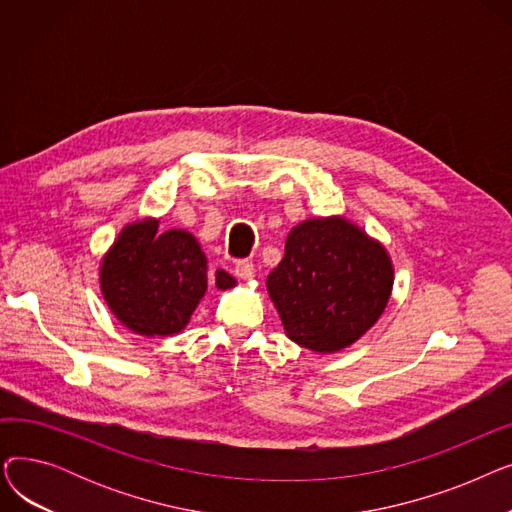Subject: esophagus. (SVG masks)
<instances>
[{
  "label": "esophagus",
  "instance_id": "esophagus-1",
  "mask_svg": "<svg viewBox=\"0 0 512 512\" xmlns=\"http://www.w3.org/2000/svg\"><path fill=\"white\" fill-rule=\"evenodd\" d=\"M234 274L240 280H253L255 278V265H253V261H249V259L238 261L236 267H234Z\"/></svg>",
  "mask_w": 512,
  "mask_h": 512
}]
</instances>
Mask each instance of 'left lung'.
Instances as JSON below:
<instances>
[{
    "instance_id": "obj_1",
    "label": "left lung",
    "mask_w": 512,
    "mask_h": 512,
    "mask_svg": "<svg viewBox=\"0 0 512 512\" xmlns=\"http://www.w3.org/2000/svg\"><path fill=\"white\" fill-rule=\"evenodd\" d=\"M267 290L290 340L334 353L359 340L392 290L386 251L346 220H307L290 230Z\"/></svg>"
}]
</instances>
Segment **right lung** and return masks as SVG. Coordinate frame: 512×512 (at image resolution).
<instances>
[{"label": "right lung", "mask_w": 512, "mask_h": 512, "mask_svg": "<svg viewBox=\"0 0 512 512\" xmlns=\"http://www.w3.org/2000/svg\"><path fill=\"white\" fill-rule=\"evenodd\" d=\"M215 286L230 288L222 270ZM209 284V265L193 234L168 230L157 222L128 226L101 267L103 297L126 328L143 336H170L191 319Z\"/></svg>", "instance_id": "1"}]
</instances>
